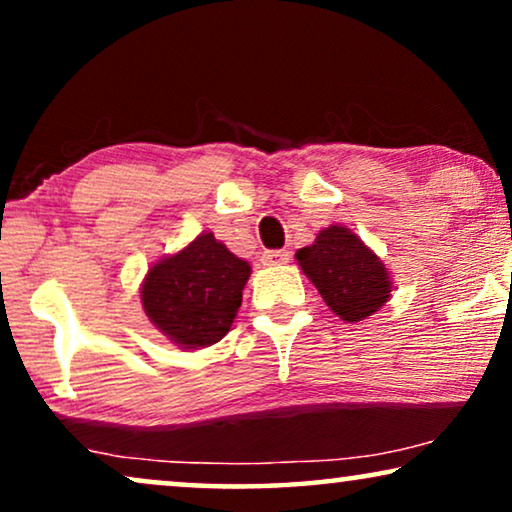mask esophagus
Listing matches in <instances>:
<instances>
[{
	"instance_id": "1",
	"label": "esophagus",
	"mask_w": 512,
	"mask_h": 512,
	"mask_svg": "<svg viewBox=\"0 0 512 512\" xmlns=\"http://www.w3.org/2000/svg\"><path fill=\"white\" fill-rule=\"evenodd\" d=\"M291 254L286 249H270V251H263L261 256V263L263 265H284L289 263Z\"/></svg>"
}]
</instances>
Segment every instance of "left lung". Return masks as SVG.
<instances>
[{"mask_svg":"<svg viewBox=\"0 0 512 512\" xmlns=\"http://www.w3.org/2000/svg\"><path fill=\"white\" fill-rule=\"evenodd\" d=\"M296 261L326 305L347 324L368 319L391 296L389 270L345 226L319 230L314 244L296 251Z\"/></svg>","mask_w":512,"mask_h":512,"instance_id":"left-lung-1","label":"left lung"}]
</instances>
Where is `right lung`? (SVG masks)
<instances>
[{
    "label": "right lung",
    "instance_id": "obj_1",
    "mask_svg": "<svg viewBox=\"0 0 512 512\" xmlns=\"http://www.w3.org/2000/svg\"><path fill=\"white\" fill-rule=\"evenodd\" d=\"M251 265L202 233L146 272L142 305L160 333L181 349L209 347L230 331Z\"/></svg>",
    "mask_w": 512,
    "mask_h": 512
}]
</instances>
